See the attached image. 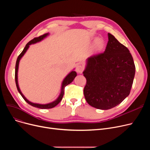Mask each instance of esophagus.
Listing matches in <instances>:
<instances>
[{
    "instance_id": "1",
    "label": "esophagus",
    "mask_w": 150,
    "mask_h": 150,
    "mask_svg": "<svg viewBox=\"0 0 150 150\" xmlns=\"http://www.w3.org/2000/svg\"><path fill=\"white\" fill-rule=\"evenodd\" d=\"M84 70V67L81 65H78L76 67V71L78 74H81Z\"/></svg>"
}]
</instances>
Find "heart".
<instances>
[{
  "instance_id": "1",
  "label": "heart",
  "mask_w": 150,
  "mask_h": 150,
  "mask_svg": "<svg viewBox=\"0 0 150 150\" xmlns=\"http://www.w3.org/2000/svg\"><path fill=\"white\" fill-rule=\"evenodd\" d=\"M105 45V42L103 39L98 38L96 41L94 45L93 46V50H100L103 49V47Z\"/></svg>"
}]
</instances>
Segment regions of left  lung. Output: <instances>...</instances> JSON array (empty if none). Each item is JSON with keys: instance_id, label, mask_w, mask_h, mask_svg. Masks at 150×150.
Returning <instances> with one entry per match:
<instances>
[{"instance_id": "1", "label": "left lung", "mask_w": 150, "mask_h": 150, "mask_svg": "<svg viewBox=\"0 0 150 150\" xmlns=\"http://www.w3.org/2000/svg\"><path fill=\"white\" fill-rule=\"evenodd\" d=\"M105 52L86 59L84 95L91 106L102 110L114 108L130 93L136 67L131 54L111 34Z\"/></svg>"}]
</instances>
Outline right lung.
Masks as SVG:
<instances>
[{
    "label": "right lung",
    "mask_w": 150,
    "mask_h": 150,
    "mask_svg": "<svg viewBox=\"0 0 150 150\" xmlns=\"http://www.w3.org/2000/svg\"><path fill=\"white\" fill-rule=\"evenodd\" d=\"M49 34H50L49 33H45V34H44V35H43L41 36H39L38 38H35L33 39H32L31 41H30V42H28L26 44L25 48L23 49L22 53L19 55V57H18V58L17 59V61H16V67H15V81H16V87H17L18 92H19V93L21 94V96L22 97V98L25 100V101L27 102V103H28L29 105H30L31 106H32L33 107L40 108V109H50V108H54V106H56L61 101V100L62 99V97H63V96H64V88H65L66 86L67 85L69 84L70 83H72L74 81V78L77 75L76 72H75V71H74V69H73V70L71 71L70 72H69L67 74V75L64 78V80H63V81L61 83V92H60L59 96L58 97V98L56 100L50 102V103H47V104H39V103H33V102H31V101H29L28 99H27V98L23 95V93H22V92H21V91L19 88V84H18V69H19V64L20 60L21 59V58H22L23 55L25 54V53H26V52L28 49L30 45L41 42V41L43 40L44 38H45L47 36H48L49 35Z\"/></svg>",
    "instance_id": "add662e5"
}]
</instances>
